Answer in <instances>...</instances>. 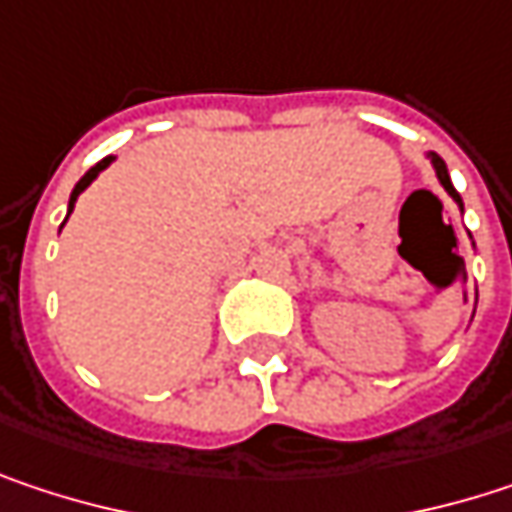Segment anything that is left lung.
I'll list each match as a JSON object with an SVG mask.
<instances>
[{"label":"left lung","mask_w":512,"mask_h":512,"mask_svg":"<svg viewBox=\"0 0 512 512\" xmlns=\"http://www.w3.org/2000/svg\"><path fill=\"white\" fill-rule=\"evenodd\" d=\"M430 156V162H433V168H436V177H439V183L445 186V192L460 204V210H462V198H460V192L454 189V183H451V174H448V165H445V159L442 156H436V154H427Z\"/></svg>","instance_id":"8db88e82"}]
</instances>
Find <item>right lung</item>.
<instances>
[{
	"label": "right lung",
	"mask_w": 512,
	"mask_h": 512,
	"mask_svg": "<svg viewBox=\"0 0 512 512\" xmlns=\"http://www.w3.org/2000/svg\"><path fill=\"white\" fill-rule=\"evenodd\" d=\"M109 165H112V156L100 159V162H97L94 168H88V171H85V177H82V180H79V183L73 186V192H70V204H67L70 210H67V213H73V204H76V198H79V195H82V192H85V189H88V186L94 183V177H97V174H100L103 168H109ZM64 222H67V219H64Z\"/></svg>",
	"instance_id": "add662e5"
}]
</instances>
